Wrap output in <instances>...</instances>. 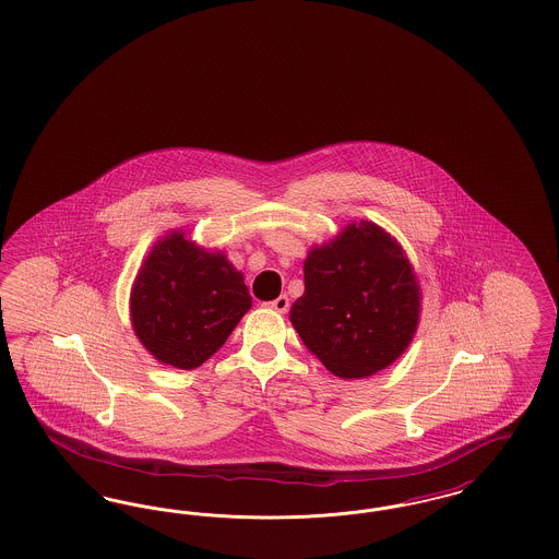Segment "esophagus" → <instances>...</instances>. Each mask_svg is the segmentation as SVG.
<instances>
[{"mask_svg": "<svg viewBox=\"0 0 559 559\" xmlns=\"http://www.w3.org/2000/svg\"><path fill=\"white\" fill-rule=\"evenodd\" d=\"M269 306L270 310H274V312L278 313H287L289 312V297L287 295H281V297H276L274 301H270V304H266Z\"/></svg>", "mask_w": 559, "mask_h": 559, "instance_id": "esophagus-1", "label": "esophagus"}]
</instances>
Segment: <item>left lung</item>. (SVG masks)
Returning <instances> with one entry per match:
<instances>
[{"label":"left lung","instance_id":"1","mask_svg":"<svg viewBox=\"0 0 559 559\" xmlns=\"http://www.w3.org/2000/svg\"><path fill=\"white\" fill-rule=\"evenodd\" d=\"M304 281L290 322L336 377H370L409 345L420 289L402 247L377 224H349L335 243L312 249Z\"/></svg>","mask_w":559,"mask_h":559}]
</instances>
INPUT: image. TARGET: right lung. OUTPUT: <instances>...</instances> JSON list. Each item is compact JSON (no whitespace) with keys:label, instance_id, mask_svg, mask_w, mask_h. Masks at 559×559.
Returning a JSON list of instances; mask_svg holds the SVG:
<instances>
[{"label":"right lung","instance_id":"right-lung-1","mask_svg":"<svg viewBox=\"0 0 559 559\" xmlns=\"http://www.w3.org/2000/svg\"><path fill=\"white\" fill-rule=\"evenodd\" d=\"M251 297L241 272L221 253H207L180 233L159 241L134 281L131 318L154 358L193 370L212 358Z\"/></svg>","mask_w":559,"mask_h":559}]
</instances>
